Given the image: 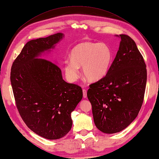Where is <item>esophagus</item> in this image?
Listing matches in <instances>:
<instances>
[{
  "instance_id": "obj_1",
  "label": "esophagus",
  "mask_w": 159,
  "mask_h": 159,
  "mask_svg": "<svg viewBox=\"0 0 159 159\" xmlns=\"http://www.w3.org/2000/svg\"><path fill=\"white\" fill-rule=\"evenodd\" d=\"M83 96L84 98H87V91H86V89H83Z\"/></svg>"
}]
</instances>
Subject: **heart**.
<instances>
[{
    "instance_id": "b5f03b06",
    "label": "heart",
    "mask_w": 159,
    "mask_h": 159,
    "mask_svg": "<svg viewBox=\"0 0 159 159\" xmlns=\"http://www.w3.org/2000/svg\"><path fill=\"white\" fill-rule=\"evenodd\" d=\"M112 61V52L103 43L82 42L75 46L70 54V61L64 63L67 79L74 82L79 78L78 68L86 79L91 81L99 80L107 74Z\"/></svg>"
}]
</instances>
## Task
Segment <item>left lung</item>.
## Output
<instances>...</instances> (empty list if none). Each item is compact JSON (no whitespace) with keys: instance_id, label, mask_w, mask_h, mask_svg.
<instances>
[{"instance_id":"8db88e82","label":"left lung","mask_w":159,"mask_h":159,"mask_svg":"<svg viewBox=\"0 0 159 159\" xmlns=\"http://www.w3.org/2000/svg\"><path fill=\"white\" fill-rule=\"evenodd\" d=\"M103 78L89 85L88 98L95 126L112 134L121 131L137 117L143 103L147 73L135 42L125 34Z\"/></svg>"}]
</instances>
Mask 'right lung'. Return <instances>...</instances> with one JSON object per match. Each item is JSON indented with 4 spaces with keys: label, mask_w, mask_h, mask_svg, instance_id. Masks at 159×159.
<instances>
[{
    "label": "right lung",
    "mask_w": 159,
    "mask_h": 159,
    "mask_svg": "<svg viewBox=\"0 0 159 159\" xmlns=\"http://www.w3.org/2000/svg\"><path fill=\"white\" fill-rule=\"evenodd\" d=\"M64 34L57 33L28 42L14 61L11 81L18 111L33 132L54 140L64 137L72 126L71 113L83 97L78 85L67 83L56 64L37 58L54 48Z\"/></svg>",
    "instance_id": "1"
}]
</instances>
